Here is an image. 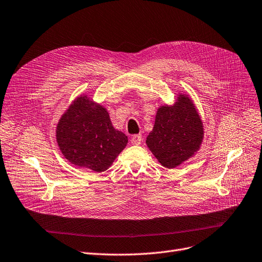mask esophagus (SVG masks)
Masks as SVG:
<instances>
[{
  "label": "esophagus",
  "instance_id": "obj_1",
  "mask_svg": "<svg viewBox=\"0 0 262 262\" xmlns=\"http://www.w3.org/2000/svg\"><path fill=\"white\" fill-rule=\"evenodd\" d=\"M142 139H143V138H142L141 134H135V135H133V137L131 138V143H132L133 145H140L141 142L143 141Z\"/></svg>",
  "mask_w": 262,
  "mask_h": 262
}]
</instances>
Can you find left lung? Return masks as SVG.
I'll list each match as a JSON object with an SVG mask.
<instances>
[{"label": "left lung", "mask_w": 262, "mask_h": 262, "mask_svg": "<svg viewBox=\"0 0 262 262\" xmlns=\"http://www.w3.org/2000/svg\"><path fill=\"white\" fill-rule=\"evenodd\" d=\"M203 139V120L195 104L188 93L180 91L173 104L157 108L146 145L162 166L174 169L198 154Z\"/></svg>", "instance_id": "8db88e82"}]
</instances>
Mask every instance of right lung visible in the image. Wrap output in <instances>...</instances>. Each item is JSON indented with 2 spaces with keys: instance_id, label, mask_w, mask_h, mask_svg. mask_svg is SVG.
Returning <instances> with one entry per match:
<instances>
[{
  "instance_id": "1",
  "label": "right lung",
  "mask_w": 262,
  "mask_h": 262,
  "mask_svg": "<svg viewBox=\"0 0 262 262\" xmlns=\"http://www.w3.org/2000/svg\"><path fill=\"white\" fill-rule=\"evenodd\" d=\"M58 147L72 164L98 173L106 171L128 144L115 129L106 107L88 95L71 102L56 127Z\"/></svg>"
}]
</instances>
